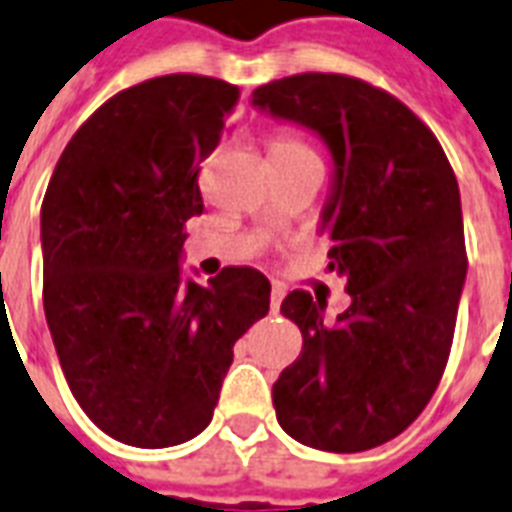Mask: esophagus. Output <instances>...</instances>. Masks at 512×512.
<instances>
[{
	"mask_svg": "<svg viewBox=\"0 0 512 512\" xmlns=\"http://www.w3.org/2000/svg\"><path fill=\"white\" fill-rule=\"evenodd\" d=\"M283 297H286V291H283V286H280V283H275V286H272V291H270V310H272V313H278Z\"/></svg>",
	"mask_w": 512,
	"mask_h": 512,
	"instance_id": "34e87169",
	"label": "esophagus"
}]
</instances>
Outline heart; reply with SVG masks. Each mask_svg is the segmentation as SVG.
<instances>
[{
    "instance_id": "obj_1",
    "label": "heart",
    "mask_w": 512,
    "mask_h": 512,
    "mask_svg": "<svg viewBox=\"0 0 512 512\" xmlns=\"http://www.w3.org/2000/svg\"><path fill=\"white\" fill-rule=\"evenodd\" d=\"M297 151H307L305 145L297 140H291V137H278V140L272 142V153H297Z\"/></svg>"
}]
</instances>
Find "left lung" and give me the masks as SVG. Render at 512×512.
<instances>
[{
	"label": "left lung",
	"instance_id": "1",
	"mask_svg": "<svg viewBox=\"0 0 512 512\" xmlns=\"http://www.w3.org/2000/svg\"><path fill=\"white\" fill-rule=\"evenodd\" d=\"M251 105L318 134L332 183L318 232L351 305L291 291L280 313L302 332L272 405L297 443L370 451L413 424L443 378L467 278L459 183L440 142L386 91L305 72L253 91Z\"/></svg>",
	"mask_w": 512,
	"mask_h": 512
}]
</instances>
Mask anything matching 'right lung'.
I'll return each mask as SVG.
<instances>
[{
    "label": "right lung",
    "mask_w": 512,
    "mask_h": 512,
    "mask_svg": "<svg viewBox=\"0 0 512 512\" xmlns=\"http://www.w3.org/2000/svg\"><path fill=\"white\" fill-rule=\"evenodd\" d=\"M240 88L164 75L107 99L61 153L40 213L42 305L61 370L118 443L169 448L213 418L234 343L270 313V280L183 278L199 167Z\"/></svg>",
    "instance_id": "right-lung-1"
}]
</instances>
